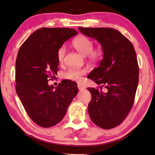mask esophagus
<instances>
[{
  "label": "esophagus",
  "mask_w": 155,
  "mask_h": 155,
  "mask_svg": "<svg viewBox=\"0 0 155 155\" xmlns=\"http://www.w3.org/2000/svg\"><path fill=\"white\" fill-rule=\"evenodd\" d=\"M78 89H79V90H84V88H85L83 86V85L81 84H78Z\"/></svg>",
  "instance_id": "obj_1"
}]
</instances>
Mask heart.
Masks as SVG:
<instances>
[{"mask_svg":"<svg viewBox=\"0 0 155 155\" xmlns=\"http://www.w3.org/2000/svg\"><path fill=\"white\" fill-rule=\"evenodd\" d=\"M93 42L89 38L85 36H80L74 39L72 41V46L74 48L84 56L88 55L91 61L97 62L103 57V50L101 47L93 48ZM66 54V47L62 46L57 51V60L59 63L63 62ZM85 74V71L82 69H69L64 73V77L67 79L81 81L83 76Z\"/></svg>","mask_w":155,"mask_h":155,"instance_id":"1","label":"heart"}]
</instances>
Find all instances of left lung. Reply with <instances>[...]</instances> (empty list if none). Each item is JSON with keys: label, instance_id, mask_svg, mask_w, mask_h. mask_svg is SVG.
<instances>
[{"label": "left lung", "instance_id": "1", "mask_svg": "<svg viewBox=\"0 0 155 155\" xmlns=\"http://www.w3.org/2000/svg\"><path fill=\"white\" fill-rule=\"evenodd\" d=\"M78 28L99 42L103 50V60L88 75L101 85V90L87 88L92 97L88 112L98 127L110 129L125 119L134 103L139 74L136 52L131 42L116 29Z\"/></svg>", "mask_w": 155, "mask_h": 155}]
</instances>
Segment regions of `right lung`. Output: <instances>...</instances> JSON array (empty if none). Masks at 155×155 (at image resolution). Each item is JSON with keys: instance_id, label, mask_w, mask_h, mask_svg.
<instances>
[{"instance_id": "obj_1", "label": "right lung", "mask_w": 155, "mask_h": 155, "mask_svg": "<svg viewBox=\"0 0 155 155\" xmlns=\"http://www.w3.org/2000/svg\"><path fill=\"white\" fill-rule=\"evenodd\" d=\"M78 32L72 28H42L20 47L16 60V91L27 113L38 126H54L63 118L78 93L69 80L56 88L48 81L58 70L57 51Z\"/></svg>"}]
</instances>
